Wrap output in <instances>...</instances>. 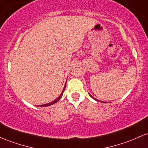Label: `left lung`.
Segmentation results:
<instances>
[{"instance_id": "obj_1", "label": "left lung", "mask_w": 148, "mask_h": 148, "mask_svg": "<svg viewBox=\"0 0 148 148\" xmlns=\"http://www.w3.org/2000/svg\"><path fill=\"white\" fill-rule=\"evenodd\" d=\"M88 94H89V93H88ZM89 95H90V97H91V98H92V99H93V100H96V101H97V102H99V100H97V99H96V98H93V97H92V95H90V94H89ZM100 102H101V103H105V102H104V101H100Z\"/></svg>"}]
</instances>
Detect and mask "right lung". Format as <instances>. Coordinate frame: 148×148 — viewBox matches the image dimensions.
<instances>
[{
    "label": "right lung",
    "mask_w": 148,
    "mask_h": 148,
    "mask_svg": "<svg viewBox=\"0 0 148 148\" xmlns=\"http://www.w3.org/2000/svg\"><path fill=\"white\" fill-rule=\"evenodd\" d=\"M65 87H66V84H65V86H64V89H63L62 92H61L60 95V96L58 97V98L56 99V100H53V102H50V103H47V104H43V105H38V106H37V107H48V106H50V105H53V104L56 103L57 102H58V101H59V100H60V99H61L62 96V95H63V92H64V89H65Z\"/></svg>",
    "instance_id": "add662e5"
}]
</instances>
